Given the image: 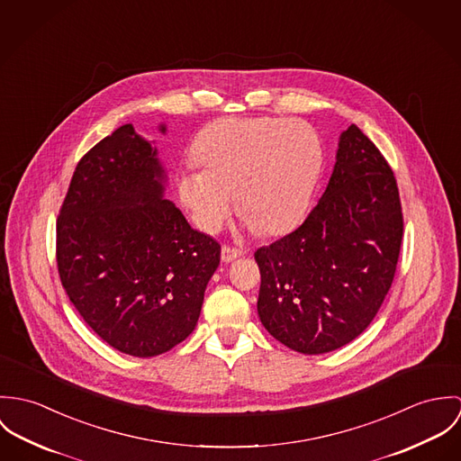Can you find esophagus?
Here are the masks:
<instances>
[{
    "mask_svg": "<svg viewBox=\"0 0 461 461\" xmlns=\"http://www.w3.org/2000/svg\"><path fill=\"white\" fill-rule=\"evenodd\" d=\"M244 255H246L244 249H237V248H231V246H222V249H221V259L224 263H230V261H233V259H237V258Z\"/></svg>",
    "mask_w": 461,
    "mask_h": 461,
    "instance_id": "obj_1",
    "label": "esophagus"
}]
</instances>
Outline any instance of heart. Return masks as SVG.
<instances>
[{
	"label": "heart",
	"mask_w": 461,
	"mask_h": 461,
	"mask_svg": "<svg viewBox=\"0 0 461 461\" xmlns=\"http://www.w3.org/2000/svg\"><path fill=\"white\" fill-rule=\"evenodd\" d=\"M194 155L203 167H184L176 191L208 233L226 221L235 194L249 230L290 231L304 217L323 167V147L311 125L268 116L210 123Z\"/></svg>",
	"instance_id": "b5f03b06"
}]
</instances>
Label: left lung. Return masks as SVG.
<instances>
[{
	"label": "left lung",
	"mask_w": 461,
	"mask_h": 461,
	"mask_svg": "<svg viewBox=\"0 0 461 461\" xmlns=\"http://www.w3.org/2000/svg\"><path fill=\"white\" fill-rule=\"evenodd\" d=\"M402 239L394 173L352 123L339 136L329 185L306 221L255 253L263 327L307 356L354 341L393 285Z\"/></svg>",
	"instance_id": "8db88e82"
}]
</instances>
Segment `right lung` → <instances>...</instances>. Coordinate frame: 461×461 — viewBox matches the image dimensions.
<instances>
[{"label":"right lung","instance_id":"obj_1","mask_svg":"<svg viewBox=\"0 0 461 461\" xmlns=\"http://www.w3.org/2000/svg\"><path fill=\"white\" fill-rule=\"evenodd\" d=\"M164 184L157 149L122 125L77 162L56 221L70 303L132 357L164 354L194 330L221 259L219 242L164 200Z\"/></svg>","mask_w":461,"mask_h":461}]
</instances>
